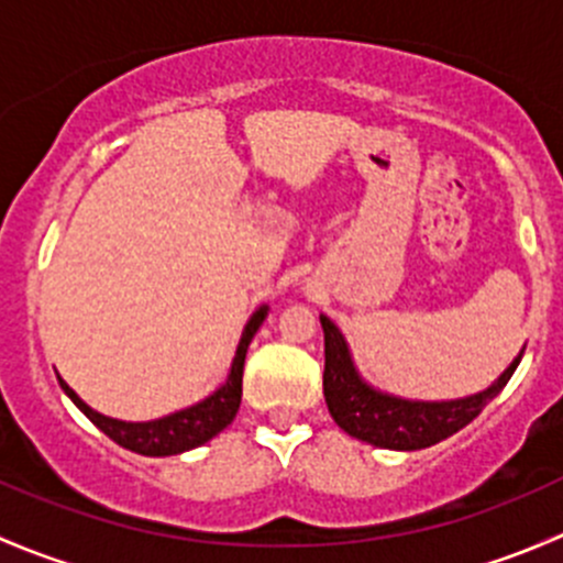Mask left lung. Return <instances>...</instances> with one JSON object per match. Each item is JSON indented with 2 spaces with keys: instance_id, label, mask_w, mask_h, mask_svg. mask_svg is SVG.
Segmentation results:
<instances>
[{
  "instance_id": "left-lung-1",
  "label": "left lung",
  "mask_w": 563,
  "mask_h": 563,
  "mask_svg": "<svg viewBox=\"0 0 563 563\" xmlns=\"http://www.w3.org/2000/svg\"><path fill=\"white\" fill-rule=\"evenodd\" d=\"M323 327V397L327 408L340 430L365 444L382 450L413 452L450 439L465 424L474 422L482 408L493 400L512 373L518 371L523 351L515 356L512 365L496 378L487 389L455 400H408L376 389L362 378L351 356L349 340L329 316H321Z\"/></svg>"
}]
</instances>
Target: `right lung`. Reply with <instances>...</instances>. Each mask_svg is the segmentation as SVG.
I'll list each match as a JSON object with an SVG mask.
<instances>
[{
    "instance_id": "1",
    "label": "right lung",
    "mask_w": 563,
    "mask_h": 563,
    "mask_svg": "<svg viewBox=\"0 0 563 563\" xmlns=\"http://www.w3.org/2000/svg\"><path fill=\"white\" fill-rule=\"evenodd\" d=\"M266 313H269V305H261V308L247 318L225 382L220 384L212 395L203 397V400L192 402V406L181 408V411L166 413V417L161 419H150V422H124V419L106 417V413L95 411L92 406H87L76 391L67 387L65 378L62 376L56 378H59V387L65 389V395L76 402L78 411L87 413L89 422L98 424L108 439L117 441L119 446H124V450L130 452H139V455H146V457L181 455V452L207 444L209 439H214L220 430H225L231 422H234L242 402V373H245L247 345L250 340L255 338L261 323H264Z\"/></svg>"
}]
</instances>
